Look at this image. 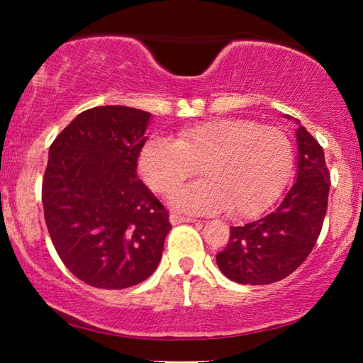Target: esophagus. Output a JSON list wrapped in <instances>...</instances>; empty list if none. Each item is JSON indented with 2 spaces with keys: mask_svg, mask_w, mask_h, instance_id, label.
Returning a JSON list of instances; mask_svg holds the SVG:
<instances>
[{
  "mask_svg": "<svg viewBox=\"0 0 363 363\" xmlns=\"http://www.w3.org/2000/svg\"><path fill=\"white\" fill-rule=\"evenodd\" d=\"M169 220H171V224H173V225L182 224V223H195V219L187 218V216H182V214H179V213L169 214Z\"/></svg>",
  "mask_w": 363,
  "mask_h": 363,
  "instance_id": "34e87169",
  "label": "esophagus"
}]
</instances>
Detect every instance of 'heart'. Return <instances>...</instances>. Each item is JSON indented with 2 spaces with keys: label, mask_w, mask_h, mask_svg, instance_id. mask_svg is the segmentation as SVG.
I'll list each match as a JSON object with an SVG mask.
<instances>
[{
  "label": "heart",
  "mask_w": 363,
  "mask_h": 363,
  "mask_svg": "<svg viewBox=\"0 0 363 363\" xmlns=\"http://www.w3.org/2000/svg\"><path fill=\"white\" fill-rule=\"evenodd\" d=\"M293 164L286 134L243 118H213L177 131L176 139L150 138L139 153V171L153 192L171 194L196 171L205 179L171 195L186 211L227 210L250 218L284 189Z\"/></svg>",
  "instance_id": "heart-1"
}]
</instances>
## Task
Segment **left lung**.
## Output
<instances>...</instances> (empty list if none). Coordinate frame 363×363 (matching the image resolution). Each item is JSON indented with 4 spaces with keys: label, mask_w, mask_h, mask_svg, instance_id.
<instances>
[{
    "label": "left lung",
    "mask_w": 363,
    "mask_h": 363,
    "mask_svg": "<svg viewBox=\"0 0 363 363\" xmlns=\"http://www.w3.org/2000/svg\"><path fill=\"white\" fill-rule=\"evenodd\" d=\"M296 182L274 211L253 223L230 227L216 262L227 279L269 285L294 272L314 248L328 206L330 173L322 145L304 126L296 130Z\"/></svg>",
    "instance_id": "left-lung-1"
}]
</instances>
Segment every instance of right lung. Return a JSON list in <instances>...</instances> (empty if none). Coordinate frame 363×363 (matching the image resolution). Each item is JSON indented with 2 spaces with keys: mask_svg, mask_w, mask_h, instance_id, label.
<instances>
[{
  "mask_svg": "<svg viewBox=\"0 0 363 363\" xmlns=\"http://www.w3.org/2000/svg\"><path fill=\"white\" fill-rule=\"evenodd\" d=\"M150 116L125 106L84 110L49 147L41 189L49 235L91 286L138 285L162 259L168 211L136 173Z\"/></svg>",
  "mask_w": 363,
  "mask_h": 363,
  "instance_id": "add662e5",
  "label": "right lung"
}]
</instances>
